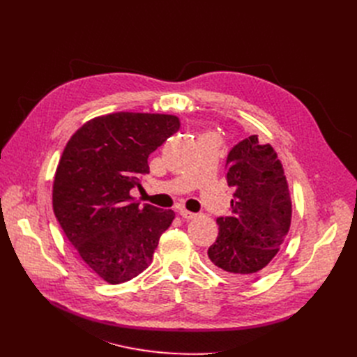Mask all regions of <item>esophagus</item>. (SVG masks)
<instances>
[{"label": "esophagus", "instance_id": "1", "mask_svg": "<svg viewBox=\"0 0 357 357\" xmlns=\"http://www.w3.org/2000/svg\"><path fill=\"white\" fill-rule=\"evenodd\" d=\"M179 214H181V215H182V218H185V220H192V218H195V217H197V214H195V213H191V211L185 210V208H181V210H179Z\"/></svg>", "mask_w": 357, "mask_h": 357}]
</instances>
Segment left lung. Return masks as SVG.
<instances>
[{
  "instance_id": "1",
  "label": "left lung",
  "mask_w": 357,
  "mask_h": 357,
  "mask_svg": "<svg viewBox=\"0 0 357 357\" xmlns=\"http://www.w3.org/2000/svg\"><path fill=\"white\" fill-rule=\"evenodd\" d=\"M226 179L234 188L231 214L217 218L208 257L224 275L246 279L271 264L289 231V186L275 149L256 135L230 150Z\"/></svg>"
}]
</instances>
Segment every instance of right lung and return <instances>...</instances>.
Here are the masks:
<instances>
[{"instance_id":"add662e5","label":"right lung","mask_w":357,"mask_h":357,"mask_svg":"<svg viewBox=\"0 0 357 357\" xmlns=\"http://www.w3.org/2000/svg\"><path fill=\"white\" fill-rule=\"evenodd\" d=\"M171 114L112 112L86 121L66 143L56 167L53 213L85 264L111 285L152 264L175 213L131 197L149 174V155L179 130Z\"/></svg>"}]
</instances>
